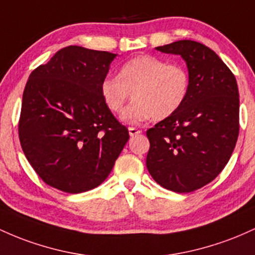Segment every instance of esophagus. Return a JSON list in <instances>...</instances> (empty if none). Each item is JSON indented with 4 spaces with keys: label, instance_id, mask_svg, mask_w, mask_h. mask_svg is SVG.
I'll list each match as a JSON object with an SVG mask.
<instances>
[{
    "label": "esophagus",
    "instance_id": "1",
    "mask_svg": "<svg viewBox=\"0 0 255 255\" xmlns=\"http://www.w3.org/2000/svg\"><path fill=\"white\" fill-rule=\"evenodd\" d=\"M142 131L138 130V128H128V133H130V136H135V135H138V133H141Z\"/></svg>",
    "mask_w": 255,
    "mask_h": 255
}]
</instances>
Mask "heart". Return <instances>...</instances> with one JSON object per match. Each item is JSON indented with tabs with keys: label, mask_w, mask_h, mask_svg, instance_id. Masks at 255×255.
Wrapping results in <instances>:
<instances>
[{
	"label": "heart",
	"mask_w": 255,
	"mask_h": 255,
	"mask_svg": "<svg viewBox=\"0 0 255 255\" xmlns=\"http://www.w3.org/2000/svg\"><path fill=\"white\" fill-rule=\"evenodd\" d=\"M189 90L190 76L184 66L151 55L130 59L118 77H107L100 85L102 100L113 113L122 112L132 95L133 102L122 116L128 124L168 118L182 107Z\"/></svg>",
	"instance_id": "b5f03b06"
}]
</instances>
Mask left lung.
Instances as JSON below:
<instances>
[{
  "mask_svg": "<svg viewBox=\"0 0 255 255\" xmlns=\"http://www.w3.org/2000/svg\"><path fill=\"white\" fill-rule=\"evenodd\" d=\"M181 55L190 76L182 107L147 131V168L165 189L190 193L212 182L228 164L239 137L236 78L201 43L183 39L156 47Z\"/></svg>",
  "mask_w": 255,
  "mask_h": 255,
  "instance_id": "8db88e82",
  "label": "left lung"
}]
</instances>
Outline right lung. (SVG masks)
<instances>
[{"instance_id": "1", "label": "right lung", "mask_w": 255, "mask_h": 255, "mask_svg": "<svg viewBox=\"0 0 255 255\" xmlns=\"http://www.w3.org/2000/svg\"><path fill=\"white\" fill-rule=\"evenodd\" d=\"M117 54L70 45L31 72L22 94L19 138L36 173L70 194L101 184L128 139L100 85Z\"/></svg>"}]
</instances>
